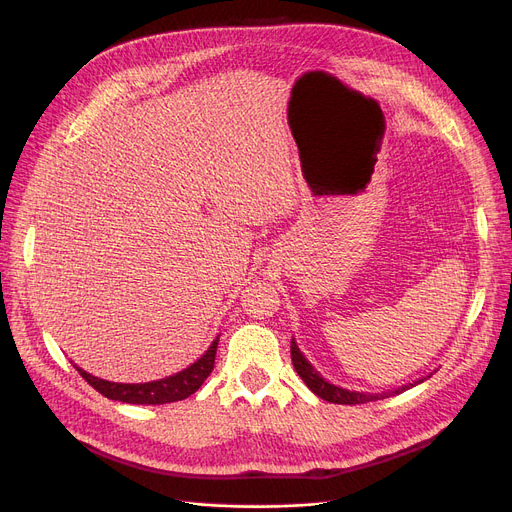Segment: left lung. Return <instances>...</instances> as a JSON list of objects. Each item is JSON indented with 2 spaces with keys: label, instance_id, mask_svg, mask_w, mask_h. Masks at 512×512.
<instances>
[{
  "label": "left lung",
  "instance_id": "left-lung-1",
  "mask_svg": "<svg viewBox=\"0 0 512 512\" xmlns=\"http://www.w3.org/2000/svg\"><path fill=\"white\" fill-rule=\"evenodd\" d=\"M290 357H292L294 369H297V373L301 375V380L307 384V388L315 396L324 398L328 402H334V405H365V402H371V400H382V398H390L394 394L405 392V390L425 382L427 378H432V373H429V375H425V378L415 380L413 384H405V386H400V388H394V390H388V392H378V394H373V392H357V390H348V388H342V386H336V384L328 382L324 375H321L311 365V361L301 353V348H299V344H297V340H294V338L290 340Z\"/></svg>",
  "mask_w": 512,
  "mask_h": 512
}]
</instances>
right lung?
<instances>
[{"mask_svg": "<svg viewBox=\"0 0 512 512\" xmlns=\"http://www.w3.org/2000/svg\"><path fill=\"white\" fill-rule=\"evenodd\" d=\"M220 338V336H218ZM218 338H215L207 351L186 369L168 375V378L145 382V384H118L95 378L89 371L74 365V369L105 398L128 402V405H166V402L184 400L195 394L201 384L209 378V373L215 363V351H218Z\"/></svg>", "mask_w": 512, "mask_h": 512, "instance_id": "right-lung-1", "label": "right lung"}]
</instances>
